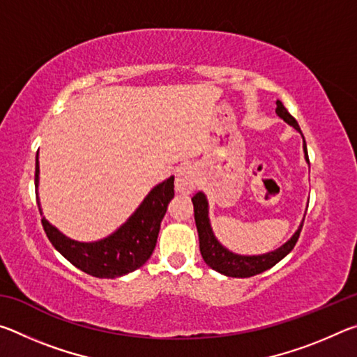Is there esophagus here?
<instances>
[{
	"mask_svg": "<svg viewBox=\"0 0 357 357\" xmlns=\"http://www.w3.org/2000/svg\"><path fill=\"white\" fill-rule=\"evenodd\" d=\"M197 185V174L190 167H184L178 172L176 178V189L183 193H189Z\"/></svg>",
	"mask_w": 357,
	"mask_h": 357,
	"instance_id": "34e87169",
	"label": "esophagus"
}]
</instances>
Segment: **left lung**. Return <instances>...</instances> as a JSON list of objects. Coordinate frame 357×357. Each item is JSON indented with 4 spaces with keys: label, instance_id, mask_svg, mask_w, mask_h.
<instances>
[{
    "label": "left lung",
    "instance_id": "8db88e82",
    "mask_svg": "<svg viewBox=\"0 0 357 357\" xmlns=\"http://www.w3.org/2000/svg\"><path fill=\"white\" fill-rule=\"evenodd\" d=\"M275 104H277V108H275L277 114H279L283 121H287L289 126H293L294 129H298L301 132L298 121L288 113V110L283 107L282 102L277 100ZM304 151H305V159L309 162L305 140H304ZM192 203H193V214H195V223L198 229V238H200V252L204 263H206L209 268L219 271V273L225 274L228 277H241V279H244V277L261 274L263 271L273 268V266H275L282 258H285L288 253L294 249V245L299 239L302 225H304V222H302L301 227L298 228V231L293 234V238L289 239L287 244H283L280 249L264 253V255H258V257H243L227 250L225 247H222L219 244V241L214 238V233L213 229H211L209 219H208L206 197H204L202 192H198L193 195Z\"/></svg>",
    "mask_w": 357,
    "mask_h": 357
}]
</instances>
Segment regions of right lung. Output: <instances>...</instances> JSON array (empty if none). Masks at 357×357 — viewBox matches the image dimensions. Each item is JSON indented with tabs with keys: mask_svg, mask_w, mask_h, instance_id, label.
<instances>
[{
	"mask_svg": "<svg viewBox=\"0 0 357 357\" xmlns=\"http://www.w3.org/2000/svg\"><path fill=\"white\" fill-rule=\"evenodd\" d=\"M174 178H168L148 193L130 219L98 243H77L66 238L42 217L47 238L61 255L83 273L99 279H114L129 274L148 261L159 236L160 222L174 197ZM39 183V162L36 160L34 184ZM39 206V198H38Z\"/></svg>",
	"mask_w": 357,
	"mask_h": 357,
	"instance_id": "add662e5",
	"label": "right lung"
}]
</instances>
